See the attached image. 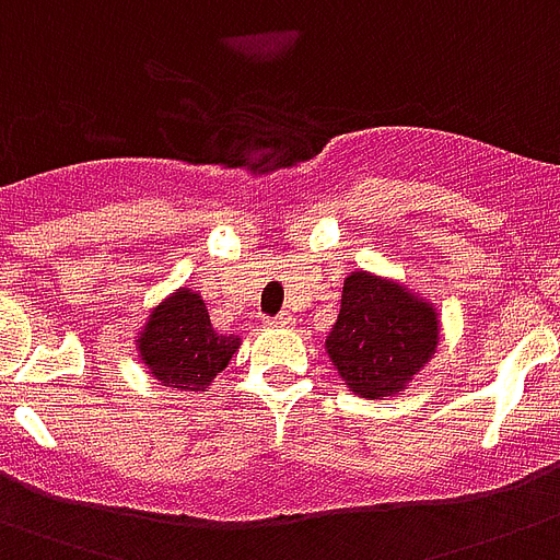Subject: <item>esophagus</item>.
<instances>
[{"label": "esophagus", "mask_w": 560, "mask_h": 560, "mask_svg": "<svg viewBox=\"0 0 560 560\" xmlns=\"http://www.w3.org/2000/svg\"><path fill=\"white\" fill-rule=\"evenodd\" d=\"M267 325H270V328H288V325H293V316H288V314L270 316V319H267Z\"/></svg>", "instance_id": "esophagus-1"}]
</instances>
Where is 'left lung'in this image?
<instances>
[{
  "label": "left lung",
  "instance_id": "obj_1",
  "mask_svg": "<svg viewBox=\"0 0 560 560\" xmlns=\"http://www.w3.org/2000/svg\"><path fill=\"white\" fill-rule=\"evenodd\" d=\"M439 340L433 305L395 281L351 272L337 325L325 340L340 377L363 398H386L412 381Z\"/></svg>",
  "mask_w": 560,
  "mask_h": 560
}]
</instances>
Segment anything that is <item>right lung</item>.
Instances as JSON below:
<instances>
[{
  "label": "right lung",
  "instance_id": "obj_1",
  "mask_svg": "<svg viewBox=\"0 0 560 560\" xmlns=\"http://www.w3.org/2000/svg\"><path fill=\"white\" fill-rule=\"evenodd\" d=\"M237 346V337L211 328L206 302L186 288L153 311L139 337V354L153 377L186 392L206 389L229 366Z\"/></svg>",
  "mask_w": 560,
  "mask_h": 560
}]
</instances>
